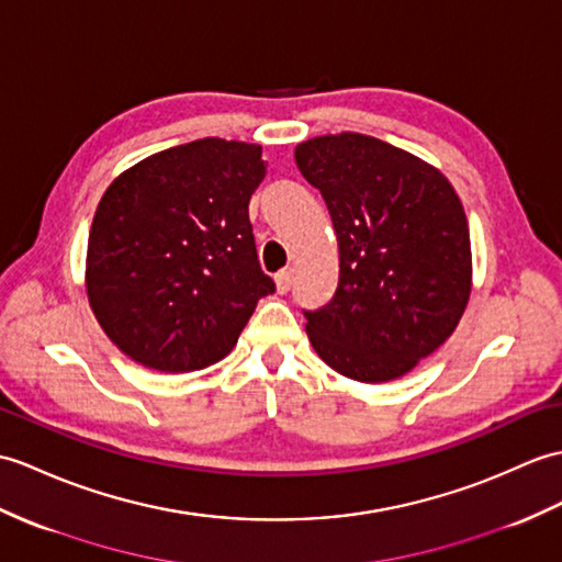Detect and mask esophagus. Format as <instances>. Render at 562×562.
Segmentation results:
<instances>
[{"mask_svg": "<svg viewBox=\"0 0 562 562\" xmlns=\"http://www.w3.org/2000/svg\"><path fill=\"white\" fill-rule=\"evenodd\" d=\"M292 282H294V272H292V268H290V270H280L278 276H276V286H278V292H280V294L290 292Z\"/></svg>", "mask_w": 562, "mask_h": 562, "instance_id": "1", "label": "esophagus"}]
</instances>
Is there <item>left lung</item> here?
<instances>
[{
    "label": "left lung",
    "mask_w": 562,
    "mask_h": 562,
    "mask_svg": "<svg viewBox=\"0 0 562 562\" xmlns=\"http://www.w3.org/2000/svg\"><path fill=\"white\" fill-rule=\"evenodd\" d=\"M294 158L340 249L335 296L304 313L308 340L351 381H395L448 340L472 294L460 195L434 165L355 132L308 138Z\"/></svg>",
    "instance_id": "obj_1"
}]
</instances>
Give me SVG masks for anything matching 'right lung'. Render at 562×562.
Instances as JSON below:
<instances>
[{"label": "right lung", "instance_id": "add662e5", "mask_svg": "<svg viewBox=\"0 0 562 562\" xmlns=\"http://www.w3.org/2000/svg\"><path fill=\"white\" fill-rule=\"evenodd\" d=\"M256 143L201 138L128 167L88 234L86 294L104 335L146 369L225 359L260 296L249 201L266 177Z\"/></svg>", "mask_w": 562, "mask_h": 562}]
</instances>
